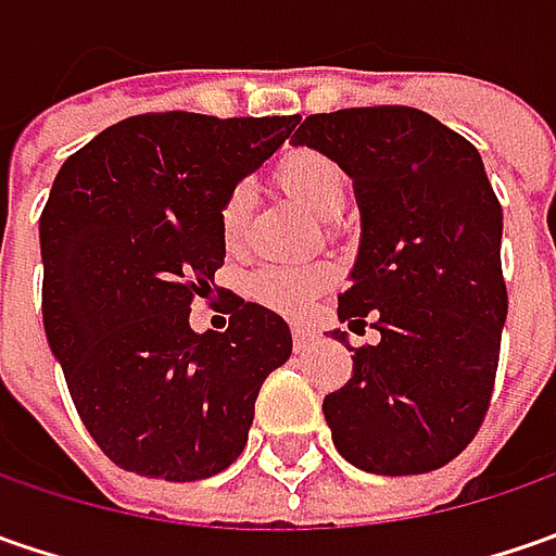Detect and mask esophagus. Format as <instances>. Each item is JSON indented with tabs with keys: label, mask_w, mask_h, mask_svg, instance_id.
Wrapping results in <instances>:
<instances>
[{
	"label": "esophagus",
	"mask_w": 556,
	"mask_h": 556,
	"mask_svg": "<svg viewBox=\"0 0 556 556\" xmlns=\"http://www.w3.org/2000/svg\"><path fill=\"white\" fill-rule=\"evenodd\" d=\"M312 343H315V331L303 328V325H296V328H293V350H296V353H303V350H309Z\"/></svg>",
	"instance_id": "esophagus-1"
}]
</instances>
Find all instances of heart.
<instances>
[{
	"mask_svg": "<svg viewBox=\"0 0 556 556\" xmlns=\"http://www.w3.org/2000/svg\"><path fill=\"white\" fill-rule=\"evenodd\" d=\"M275 182L321 219H337L350 201V176L331 154L318 148H290L275 163ZM253 194L244 182L231 185L219 203V235L228 250L244 244ZM333 271L328 263H296V266H266L250 281V293L281 315H303L312 296L331 285Z\"/></svg>",
	"mask_w": 556,
	"mask_h": 556,
	"instance_id": "1",
	"label": "heart"
}]
</instances>
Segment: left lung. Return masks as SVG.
<instances>
[{
  "label": "left lung",
  "mask_w": 556,
  "mask_h": 556,
  "mask_svg": "<svg viewBox=\"0 0 556 556\" xmlns=\"http://www.w3.org/2000/svg\"><path fill=\"white\" fill-rule=\"evenodd\" d=\"M293 144L353 179L362 244L337 315L350 331L371 315L380 331L355 350L350 383L325 395L333 445L368 473H430L470 445L492 402L507 318L502 203L480 151L417 108L312 114Z\"/></svg>",
  "instance_id": "left-lung-1"
}]
</instances>
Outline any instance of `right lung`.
Returning a JSON list of instances; mask_svg holds the SVG:
<instances>
[{"instance_id": "1", "label": "right lung", "mask_w": 556, "mask_h": 556, "mask_svg": "<svg viewBox=\"0 0 556 556\" xmlns=\"http://www.w3.org/2000/svg\"><path fill=\"white\" fill-rule=\"evenodd\" d=\"M296 117L139 114L58 169L39 216L42 321L76 412L117 467L191 482L244 452L290 328L231 296L228 331L194 333V296L225 263L219 203ZM219 290V288H216Z\"/></svg>"}]
</instances>
